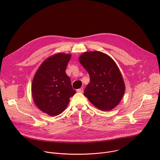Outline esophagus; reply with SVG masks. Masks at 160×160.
I'll list each match as a JSON object with an SVG mask.
<instances>
[{"mask_svg": "<svg viewBox=\"0 0 160 160\" xmlns=\"http://www.w3.org/2000/svg\"><path fill=\"white\" fill-rule=\"evenodd\" d=\"M77 92H79V93H83V88L82 87V88L78 89V90H77Z\"/></svg>", "mask_w": 160, "mask_h": 160, "instance_id": "34e87169", "label": "esophagus"}]
</instances>
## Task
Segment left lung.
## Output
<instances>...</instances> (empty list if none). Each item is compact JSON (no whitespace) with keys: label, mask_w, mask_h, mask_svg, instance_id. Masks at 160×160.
<instances>
[{"label":"left lung","mask_w":160,"mask_h":160,"mask_svg":"<svg viewBox=\"0 0 160 160\" xmlns=\"http://www.w3.org/2000/svg\"><path fill=\"white\" fill-rule=\"evenodd\" d=\"M79 61L90 76L85 96L102 111H109L116 107L124 95L125 85L114 60L102 52L90 51L82 54Z\"/></svg>","instance_id":"left-lung-1"}]
</instances>
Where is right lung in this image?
<instances>
[{
  "mask_svg": "<svg viewBox=\"0 0 160 160\" xmlns=\"http://www.w3.org/2000/svg\"><path fill=\"white\" fill-rule=\"evenodd\" d=\"M70 58L71 55L58 53L47 58L34 77L32 83L34 102L41 111L51 116L62 113L70 98L76 93L65 72Z\"/></svg>",
  "mask_w": 160,
  "mask_h": 160,
  "instance_id": "obj_1",
  "label": "right lung"
}]
</instances>
